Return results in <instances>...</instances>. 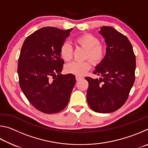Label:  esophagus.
I'll return each instance as SVG.
<instances>
[{"label": "esophagus", "instance_id": "1", "mask_svg": "<svg viewBox=\"0 0 148 148\" xmlns=\"http://www.w3.org/2000/svg\"><path fill=\"white\" fill-rule=\"evenodd\" d=\"M82 79V77H81V76H76V79L77 80V81H79V80Z\"/></svg>", "mask_w": 148, "mask_h": 148}]
</instances>
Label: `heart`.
<instances>
[{
  "label": "heart",
  "instance_id": "b5f03b06",
  "mask_svg": "<svg viewBox=\"0 0 148 148\" xmlns=\"http://www.w3.org/2000/svg\"><path fill=\"white\" fill-rule=\"evenodd\" d=\"M74 43L77 46L86 49L85 58L89 59L95 64H99L105 56V46L100 43L97 36L91 34L86 33L76 37L74 39ZM60 55L65 61H70L72 59V49L69 44L64 43L60 49ZM91 67L89 61L83 62L74 61L66 66V71L77 76H83L88 72Z\"/></svg>",
  "mask_w": 148,
  "mask_h": 148
}]
</instances>
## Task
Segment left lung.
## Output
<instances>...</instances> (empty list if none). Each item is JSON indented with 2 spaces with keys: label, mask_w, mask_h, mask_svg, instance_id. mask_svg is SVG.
Listing matches in <instances>:
<instances>
[{
  "label": "left lung",
  "mask_w": 148,
  "mask_h": 148,
  "mask_svg": "<svg viewBox=\"0 0 148 148\" xmlns=\"http://www.w3.org/2000/svg\"><path fill=\"white\" fill-rule=\"evenodd\" d=\"M99 33L105 39L106 53L93 72L102 77H86L89 83L87 101L95 112L111 113L128 99L135 79L136 57L127 37L113 27H102Z\"/></svg>",
  "instance_id": "8db88e82"
}]
</instances>
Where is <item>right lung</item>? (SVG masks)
Here are the masks:
<instances>
[{
	"mask_svg": "<svg viewBox=\"0 0 148 148\" xmlns=\"http://www.w3.org/2000/svg\"><path fill=\"white\" fill-rule=\"evenodd\" d=\"M72 29L43 27L27 37L18 59L22 91L35 108L45 114L62 111L76 84L74 74L62 75L60 49Z\"/></svg>",
	"mask_w": 148,
	"mask_h": 148,
	"instance_id": "1",
	"label": "right lung"
}]
</instances>
